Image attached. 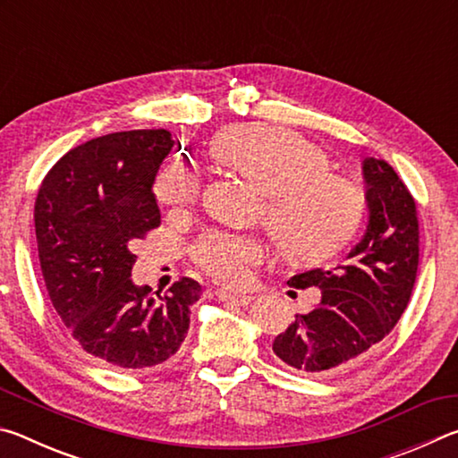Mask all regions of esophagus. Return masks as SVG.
<instances>
[{"mask_svg":"<svg viewBox=\"0 0 458 458\" xmlns=\"http://www.w3.org/2000/svg\"><path fill=\"white\" fill-rule=\"evenodd\" d=\"M220 301H226V303H236V305H250L252 303V294H236V293H228V291H216Z\"/></svg>","mask_w":458,"mask_h":458,"instance_id":"1","label":"esophagus"}]
</instances>
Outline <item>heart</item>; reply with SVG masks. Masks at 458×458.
I'll return each mask as SVG.
<instances>
[{"label":"heart","mask_w":458,"mask_h":458,"mask_svg":"<svg viewBox=\"0 0 458 458\" xmlns=\"http://www.w3.org/2000/svg\"><path fill=\"white\" fill-rule=\"evenodd\" d=\"M214 157L260 191L262 218L281 254L319 260L337 252L363 218V196L345 177L329 174V161L303 137L283 129L244 125L216 137ZM164 206L188 208L199 196V175L169 164L155 182ZM265 242L252 234L210 232L193 248L198 265L216 281L246 286L265 260Z\"/></svg>","instance_id":"obj_1"}]
</instances>
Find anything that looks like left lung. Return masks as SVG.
Segmentation results:
<instances>
[{
  "label": "left lung",
  "mask_w": 458,
  "mask_h": 458,
  "mask_svg": "<svg viewBox=\"0 0 458 458\" xmlns=\"http://www.w3.org/2000/svg\"><path fill=\"white\" fill-rule=\"evenodd\" d=\"M368 224L363 236L333 270L291 276L294 289H319V301L273 341L284 366L307 376L344 371L379 344L408 307L418 270L414 198L394 167L366 157Z\"/></svg>",
  "instance_id": "obj_1"
}]
</instances>
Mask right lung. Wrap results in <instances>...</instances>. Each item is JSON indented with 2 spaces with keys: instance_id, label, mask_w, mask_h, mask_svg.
<instances>
[{
  "instance_id": "right-lung-1",
  "label": "right lung",
  "mask_w": 458,
  "mask_h": 458,
  "mask_svg": "<svg viewBox=\"0 0 458 458\" xmlns=\"http://www.w3.org/2000/svg\"><path fill=\"white\" fill-rule=\"evenodd\" d=\"M165 129L123 131L56 161L36 198L46 289L84 352L123 369L164 366L190 329L199 283L180 278L164 297L135 284L129 246L161 224L155 175L174 147Z\"/></svg>"
}]
</instances>
